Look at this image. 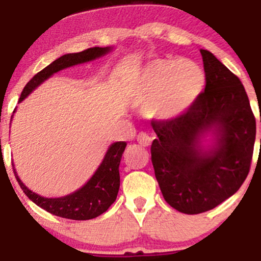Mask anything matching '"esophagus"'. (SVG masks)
<instances>
[{
  "label": "esophagus",
  "instance_id": "esophagus-1",
  "mask_svg": "<svg viewBox=\"0 0 261 261\" xmlns=\"http://www.w3.org/2000/svg\"><path fill=\"white\" fill-rule=\"evenodd\" d=\"M152 140L153 139L146 133H140L139 136H137V141H139L140 145L143 146V147H148V146L152 143Z\"/></svg>",
  "mask_w": 261,
  "mask_h": 261
}]
</instances>
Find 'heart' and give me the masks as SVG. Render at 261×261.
Masks as SVG:
<instances>
[{"instance_id":"1","label":"heart","mask_w":261,"mask_h":261,"mask_svg":"<svg viewBox=\"0 0 261 261\" xmlns=\"http://www.w3.org/2000/svg\"><path fill=\"white\" fill-rule=\"evenodd\" d=\"M205 85V73L190 60L155 59L130 85V97L145 113L160 120H173L187 113Z\"/></svg>"}]
</instances>
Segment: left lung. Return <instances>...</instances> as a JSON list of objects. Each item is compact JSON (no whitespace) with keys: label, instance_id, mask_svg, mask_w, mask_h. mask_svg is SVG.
I'll use <instances>...</instances> for the list:
<instances>
[{"label":"left lung","instance_id":"1","mask_svg":"<svg viewBox=\"0 0 261 261\" xmlns=\"http://www.w3.org/2000/svg\"><path fill=\"white\" fill-rule=\"evenodd\" d=\"M200 53L205 91L179 118L152 122L155 179L164 200L188 215L215 208L237 193L250 170L256 133L241 80L212 53ZM206 132L217 136L208 151L199 141Z\"/></svg>","mask_w":261,"mask_h":261}]
</instances>
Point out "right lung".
Returning a JSON list of instances; mask_svg holds the SVG:
<instances>
[{
  "mask_svg": "<svg viewBox=\"0 0 261 261\" xmlns=\"http://www.w3.org/2000/svg\"><path fill=\"white\" fill-rule=\"evenodd\" d=\"M112 50V47H89L85 51L76 54H66L58 60L51 62L49 66L41 70L40 72L35 74L33 79L27 83L22 94H20L19 101H22L29 93L34 91L37 87L43 83L45 80L49 79L54 73L64 70V68L71 67V66L83 64V62L92 61V60L100 58ZM126 142L119 141L113 143L106 153L103 162L98 167L97 172L88 181L74 193L56 199H49L43 197L38 194L33 193L23 184L22 180L18 178L16 169L13 167L14 175H16L18 184L24 191V194L33 202L37 203L39 207L44 208L45 211L55 215V216L68 218L74 221H86L98 217L104 214L110 205L115 201L118 196L119 188H120V174H119V166L124 153Z\"/></svg>",
  "mask_w": 261,
  "mask_h": 261,
  "instance_id": "1",
  "label": "right lung"
}]
</instances>
